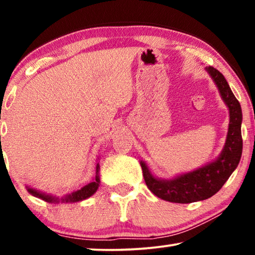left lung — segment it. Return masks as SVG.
<instances>
[{
    "label": "left lung",
    "mask_w": 255,
    "mask_h": 255,
    "mask_svg": "<svg viewBox=\"0 0 255 255\" xmlns=\"http://www.w3.org/2000/svg\"><path fill=\"white\" fill-rule=\"evenodd\" d=\"M218 87L222 99L230 111L228 138L222 154L216 161L208 163L194 172L183 174L173 180H159L149 173L144 161H140L146 186L155 196L173 203H193L214 196L231 176L242 158V107L233 95L224 75L214 67H208Z\"/></svg>",
    "instance_id": "1"
}]
</instances>
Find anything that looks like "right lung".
<instances>
[{
  "mask_svg": "<svg viewBox=\"0 0 255 255\" xmlns=\"http://www.w3.org/2000/svg\"><path fill=\"white\" fill-rule=\"evenodd\" d=\"M99 169H100V166L99 163H97L96 166V175H95V180L93 181V182H90L88 184H86L85 187H82L81 189L74 191V193L67 195V196L61 198L62 202H79V201H82V200H86V198H88L94 195V193L97 190V188L100 187V177H99ZM27 191L31 195H33V196L36 197H39L41 200L45 201V202H48V203H53V202H59V198H55L53 196H51V195H46L44 193H39V191L32 189V188H29L26 187Z\"/></svg>",
  "mask_w": 255,
  "mask_h": 255,
  "instance_id": "right-lung-1",
  "label": "right lung"
}]
</instances>
